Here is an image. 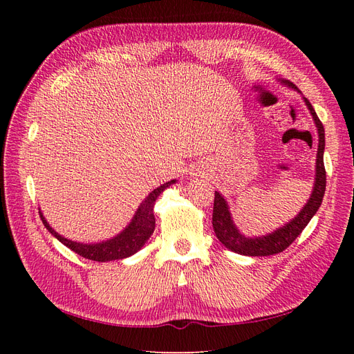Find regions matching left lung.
Returning a JSON list of instances; mask_svg holds the SVG:
<instances>
[{
	"label": "left lung",
	"mask_w": 354,
	"mask_h": 354,
	"mask_svg": "<svg viewBox=\"0 0 354 354\" xmlns=\"http://www.w3.org/2000/svg\"><path fill=\"white\" fill-rule=\"evenodd\" d=\"M292 85V84H291ZM295 88V87H294ZM306 104L308 106L310 112L313 115V120L317 127L319 133V147H317V159H316V181L313 194L310 196L306 207L301 209V212L286 226L282 229L276 230L274 233L269 234V236L263 238H254L248 239L242 236L234 227V224L230 218V212L227 208V203L224 198L216 192L214 196V208H212V227L216 232L218 241L229 248L233 252H238L242 255H251V257H260V255H273L285 251L289 245H291L299 233L304 230V227L312 220V217L319 209L320 203H322L325 189H326V171L324 165V151H325V130L324 125L317 118L312 103L307 99H304Z\"/></svg>",
	"instance_id": "1"
}]
</instances>
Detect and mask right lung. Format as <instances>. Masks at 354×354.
Here are the masks:
<instances>
[{
	"label": "right lung",
	"instance_id": "obj_1",
	"mask_svg": "<svg viewBox=\"0 0 354 354\" xmlns=\"http://www.w3.org/2000/svg\"><path fill=\"white\" fill-rule=\"evenodd\" d=\"M173 183L174 180H171L168 183L159 186L153 192H151V194L147 195V198L143 201L142 205L138 207L130 226H128L121 234H118L116 238L108 242H102L95 245H84V243L68 241L48 226V223L44 220V217H42V214H39V216L42 223H44V226L53 236H56L63 245H66L68 248H71L78 255L84 257V259H88L93 261L121 260V259H125V257H130L134 252H137L145 245V242L151 238V234L155 230V216H153L155 201L159 196V194H162L164 189H167Z\"/></svg>",
	"mask_w": 354,
	"mask_h": 354
}]
</instances>
